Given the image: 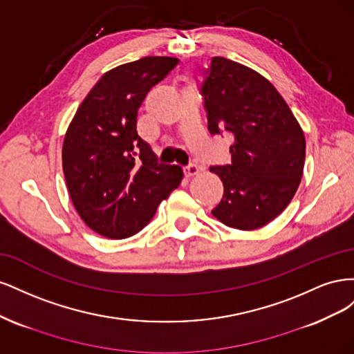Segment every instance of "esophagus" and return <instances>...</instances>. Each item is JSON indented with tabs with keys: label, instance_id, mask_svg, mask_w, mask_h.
<instances>
[{
	"label": "esophagus",
	"instance_id": "esophagus-1",
	"mask_svg": "<svg viewBox=\"0 0 354 354\" xmlns=\"http://www.w3.org/2000/svg\"><path fill=\"white\" fill-rule=\"evenodd\" d=\"M196 174H199V167L196 164H190L185 168V176L186 177H194Z\"/></svg>",
	"mask_w": 354,
	"mask_h": 354
}]
</instances>
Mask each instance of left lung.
Here are the masks:
<instances>
[{"label":"left lung","mask_w":354,"mask_h":354,"mask_svg":"<svg viewBox=\"0 0 354 354\" xmlns=\"http://www.w3.org/2000/svg\"><path fill=\"white\" fill-rule=\"evenodd\" d=\"M201 93L208 131L234 137L232 164L209 168L224 186L212 216L233 229H260L288 207L299 186L304 133L273 84L238 62L212 57Z\"/></svg>","instance_id":"left-lung-1"}]
</instances>
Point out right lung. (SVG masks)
Here are the masks:
<instances>
[{"label": "right lung", "instance_id": "1", "mask_svg": "<svg viewBox=\"0 0 354 354\" xmlns=\"http://www.w3.org/2000/svg\"><path fill=\"white\" fill-rule=\"evenodd\" d=\"M177 63L149 56L106 72L68 127L62 162L69 196L84 223L104 238L140 232L183 178L180 167L158 164L136 130L146 94Z\"/></svg>", "mask_w": 354, "mask_h": 354}]
</instances>
